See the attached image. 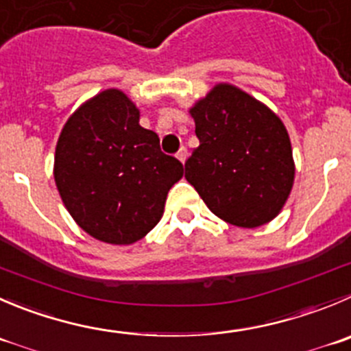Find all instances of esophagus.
<instances>
[{"label":"esophagus","instance_id":"obj_1","mask_svg":"<svg viewBox=\"0 0 351 351\" xmlns=\"http://www.w3.org/2000/svg\"><path fill=\"white\" fill-rule=\"evenodd\" d=\"M176 156H178V158L181 160L182 163H184V162H186V158H188V149H186L184 146H181V148H179V152L176 153Z\"/></svg>","mask_w":351,"mask_h":351}]
</instances>
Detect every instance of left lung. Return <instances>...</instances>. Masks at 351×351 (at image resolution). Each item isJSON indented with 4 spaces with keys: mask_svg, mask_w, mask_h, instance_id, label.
I'll return each instance as SVG.
<instances>
[{
    "mask_svg": "<svg viewBox=\"0 0 351 351\" xmlns=\"http://www.w3.org/2000/svg\"><path fill=\"white\" fill-rule=\"evenodd\" d=\"M199 146L186 179L210 210L238 228L278 215L295 179L291 143L276 113L241 89L219 84L191 108Z\"/></svg>",
    "mask_w": 351,
    "mask_h": 351,
    "instance_id": "left-lung-1",
    "label": "left lung"
}]
</instances>
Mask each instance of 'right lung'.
I'll list each match as a JSON object with an SVG mask.
<instances>
[{
	"mask_svg": "<svg viewBox=\"0 0 351 351\" xmlns=\"http://www.w3.org/2000/svg\"><path fill=\"white\" fill-rule=\"evenodd\" d=\"M182 172L119 89L84 103L56 145L55 182L66 210L88 234L112 245H131L155 228Z\"/></svg>",
	"mask_w": 351,
	"mask_h": 351,
	"instance_id": "right-lung-1",
	"label": "right lung"
}]
</instances>
